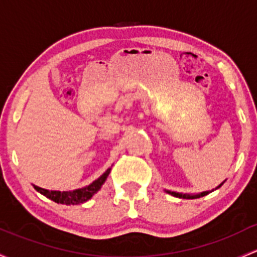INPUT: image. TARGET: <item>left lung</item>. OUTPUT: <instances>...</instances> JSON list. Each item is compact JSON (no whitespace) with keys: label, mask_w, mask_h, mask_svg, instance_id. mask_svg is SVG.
<instances>
[{"label":"left lung","mask_w":257,"mask_h":257,"mask_svg":"<svg viewBox=\"0 0 257 257\" xmlns=\"http://www.w3.org/2000/svg\"><path fill=\"white\" fill-rule=\"evenodd\" d=\"M221 186V185H220ZM220 186H218L217 188H219ZM167 193H170V194H172V196H175V197H180V198H199V197H203V196H206V194H208L209 192H202L201 194H196V196H188V194H181V193H176V192H171V191H167Z\"/></svg>","instance_id":"left-lung-1"}]
</instances>
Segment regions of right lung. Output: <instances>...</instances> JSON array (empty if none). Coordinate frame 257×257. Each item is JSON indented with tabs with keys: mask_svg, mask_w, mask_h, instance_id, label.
<instances>
[{
	"mask_svg": "<svg viewBox=\"0 0 257 257\" xmlns=\"http://www.w3.org/2000/svg\"><path fill=\"white\" fill-rule=\"evenodd\" d=\"M110 169H108L101 177L97 178L94 182L91 183L90 186L83 188H79V190L75 191H69V192H60V191H48L44 190V188H40L38 186H34V188L38 191L39 193H42L43 196H45L47 198L51 199V201L56 202V203H61V204H80L83 203V202L88 201L91 197L93 196L97 191H99L101 186L103 185L106 178L109 175Z\"/></svg>",
	"mask_w": 257,
	"mask_h": 257,
	"instance_id": "add662e5",
	"label": "right lung"
}]
</instances>
